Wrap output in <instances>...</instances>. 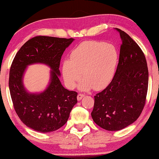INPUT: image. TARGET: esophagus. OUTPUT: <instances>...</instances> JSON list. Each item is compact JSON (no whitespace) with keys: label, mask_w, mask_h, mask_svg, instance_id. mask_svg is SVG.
<instances>
[{"label":"esophagus","mask_w":159,"mask_h":159,"mask_svg":"<svg viewBox=\"0 0 159 159\" xmlns=\"http://www.w3.org/2000/svg\"><path fill=\"white\" fill-rule=\"evenodd\" d=\"M84 96V94H82V93H79L77 95V100L78 101H80V100H81Z\"/></svg>","instance_id":"obj_1"}]
</instances>
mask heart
Masks as SVG:
<instances>
[{
  "instance_id": "heart-1",
  "label": "heart",
  "mask_w": 159,
  "mask_h": 159,
  "mask_svg": "<svg viewBox=\"0 0 159 159\" xmlns=\"http://www.w3.org/2000/svg\"><path fill=\"white\" fill-rule=\"evenodd\" d=\"M118 61V51L111 44L94 40L80 43L71 52L70 60L63 63L65 84L69 88H75L82 72L81 90L105 88L114 78Z\"/></svg>"
}]
</instances>
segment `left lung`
Returning a JSON list of instances; mask_svg holds the SVG:
<instances>
[{
	"label": "left lung",
	"instance_id": "obj_1",
	"mask_svg": "<svg viewBox=\"0 0 159 159\" xmlns=\"http://www.w3.org/2000/svg\"><path fill=\"white\" fill-rule=\"evenodd\" d=\"M122 43L112 81L94 96L91 116L99 127L118 131L135 121L144 108L148 87V69L140 46L120 29Z\"/></svg>",
	"mask_w": 159,
	"mask_h": 159
}]
</instances>
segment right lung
Returning <instances> with one entry per match:
<instances>
[{"mask_svg": "<svg viewBox=\"0 0 159 159\" xmlns=\"http://www.w3.org/2000/svg\"><path fill=\"white\" fill-rule=\"evenodd\" d=\"M73 38L39 35L27 41L17 52L10 68L8 85L15 111L20 120L35 131L53 132L63 127L77 103V93L69 91L59 80L61 58ZM43 62L51 67V82L40 94L27 93L22 77L25 67Z\"/></svg>", "mask_w": 159, "mask_h": 159, "instance_id": "right-lung-1", "label": "right lung"}]
</instances>
